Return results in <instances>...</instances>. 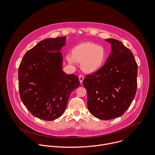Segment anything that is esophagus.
<instances>
[{"label":"esophagus","instance_id":"34e87169","mask_svg":"<svg viewBox=\"0 0 155 155\" xmlns=\"http://www.w3.org/2000/svg\"><path fill=\"white\" fill-rule=\"evenodd\" d=\"M78 78H79V80H80V83H81V84H82L83 81V80H84V77H83V75H79V77H78Z\"/></svg>","mask_w":155,"mask_h":155}]
</instances>
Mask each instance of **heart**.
I'll list each match as a JSON object with an SVG mask.
<instances>
[{
	"label": "heart",
	"mask_w": 155,
	"mask_h": 155,
	"mask_svg": "<svg viewBox=\"0 0 155 155\" xmlns=\"http://www.w3.org/2000/svg\"><path fill=\"white\" fill-rule=\"evenodd\" d=\"M107 58L105 48L92 42L82 43L75 46L72 50V54L66 56L68 62L75 64L81 62V68L86 74H94L104 66Z\"/></svg>",
	"instance_id": "b5f03b06"
}]
</instances>
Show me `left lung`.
<instances>
[{
	"instance_id": "8db88e82",
	"label": "left lung",
	"mask_w": 155,
	"mask_h": 155,
	"mask_svg": "<svg viewBox=\"0 0 155 155\" xmlns=\"http://www.w3.org/2000/svg\"><path fill=\"white\" fill-rule=\"evenodd\" d=\"M105 40L111 44L112 51L103 67L87 75L83 84L87 91L89 112L97 118L108 120L123 115L133 101L137 64L122 42L115 38Z\"/></svg>"
}]
</instances>
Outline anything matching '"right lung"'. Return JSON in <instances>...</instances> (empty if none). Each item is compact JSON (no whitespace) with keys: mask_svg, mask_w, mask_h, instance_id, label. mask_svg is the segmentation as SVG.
Segmentation results:
<instances>
[{"mask_svg":"<svg viewBox=\"0 0 155 155\" xmlns=\"http://www.w3.org/2000/svg\"><path fill=\"white\" fill-rule=\"evenodd\" d=\"M66 36L48 38L26 53L18 69L21 99L35 117L46 121L59 118L71 93L80 86L78 77L62 70L61 53Z\"/></svg>","mask_w":155,"mask_h":155,"instance_id":"right-lung-1","label":"right lung"}]
</instances>
